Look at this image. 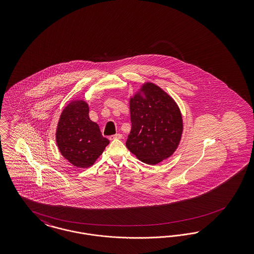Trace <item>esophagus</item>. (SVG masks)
Returning <instances> with one entry per match:
<instances>
[{"mask_svg": "<svg viewBox=\"0 0 254 254\" xmlns=\"http://www.w3.org/2000/svg\"><path fill=\"white\" fill-rule=\"evenodd\" d=\"M109 139H110V140H113V139H122V134H120V133H116V134L110 136Z\"/></svg>", "mask_w": 254, "mask_h": 254, "instance_id": "obj_1", "label": "esophagus"}]
</instances>
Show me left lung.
<instances>
[{
  "instance_id": "8db88e82",
  "label": "left lung",
  "mask_w": 254,
  "mask_h": 254,
  "mask_svg": "<svg viewBox=\"0 0 254 254\" xmlns=\"http://www.w3.org/2000/svg\"><path fill=\"white\" fill-rule=\"evenodd\" d=\"M131 130L126 145L148 165L170 157L178 147L183 119L175 101L162 88L145 83L129 100Z\"/></svg>"
}]
</instances>
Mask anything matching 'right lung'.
<instances>
[{
    "label": "right lung",
    "instance_id": "right-lung-1",
    "mask_svg": "<svg viewBox=\"0 0 254 254\" xmlns=\"http://www.w3.org/2000/svg\"><path fill=\"white\" fill-rule=\"evenodd\" d=\"M85 101L69 103L61 114L56 142L62 155L77 168L92 166L109 141L103 137L99 126L88 116Z\"/></svg>",
    "mask_w": 254,
    "mask_h": 254
}]
</instances>
